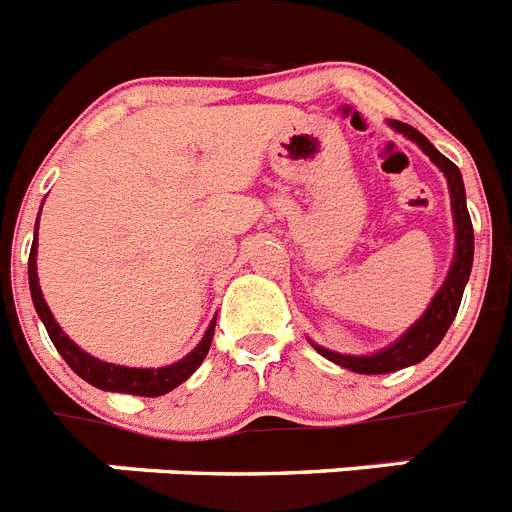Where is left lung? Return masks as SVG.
Wrapping results in <instances>:
<instances>
[{"label":"left lung","instance_id":"8db88e82","mask_svg":"<svg viewBox=\"0 0 512 512\" xmlns=\"http://www.w3.org/2000/svg\"><path fill=\"white\" fill-rule=\"evenodd\" d=\"M391 126L396 131H401L404 137H409L412 142H417L425 155H430V160L438 165L440 170L448 178V189H451V204H453V220H456V256H453V266L448 272L445 285L440 287V292L432 298L430 308L425 310V316L414 323L412 329L401 336L399 342L391 344L383 352H375L368 357H349L339 355V352H331V349H323L318 344L313 347L321 352L326 360L336 362L347 370H355L362 375H381V373H393V370L409 368L414 362H422L432 349L443 342L445 331L451 329L453 318L458 313V305L464 298V287L469 282L471 274V261H474V227H471L469 209H466V191H464V178H461V170L456 168V163H451L448 157L440 155L435 147L430 144V139L425 134H419L414 126L401 124V121H391Z\"/></svg>","mask_w":512,"mask_h":512}]
</instances>
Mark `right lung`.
Segmentation results:
<instances>
[{"label": "right lung", "mask_w": 512, "mask_h": 512, "mask_svg": "<svg viewBox=\"0 0 512 512\" xmlns=\"http://www.w3.org/2000/svg\"><path fill=\"white\" fill-rule=\"evenodd\" d=\"M38 230V225H36ZM36 248L38 243L33 240V248H30L28 259V279H30V295H33V305H36L38 316H41L43 326H46L48 336L54 347L59 349V355L64 357L69 368L80 375L82 381H87L90 386L103 388V391H119V393H134V396H163V393L173 391L176 386H181L191 373H194L199 365L204 362L209 352V344H212L214 336V321L207 329L204 339L199 342V347L191 352V355L183 357L176 365H168V368H124V365H111V362H100L95 357H90L87 352H82L77 344L69 339L64 331L59 329V323L54 321L51 310H48L46 300L41 295V287H38V274H36Z\"/></svg>", "instance_id": "1"}]
</instances>
